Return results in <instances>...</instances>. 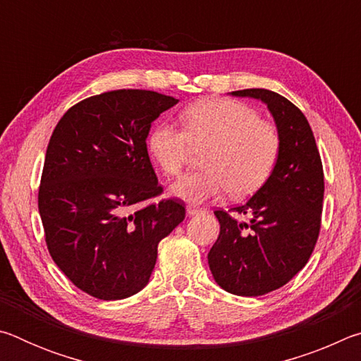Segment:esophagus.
I'll use <instances>...</instances> for the list:
<instances>
[{
    "label": "esophagus",
    "mask_w": 361,
    "mask_h": 361,
    "mask_svg": "<svg viewBox=\"0 0 361 361\" xmlns=\"http://www.w3.org/2000/svg\"><path fill=\"white\" fill-rule=\"evenodd\" d=\"M186 212H188V215H189V216H194V215H200V213H204L205 210H204V209H199V207L189 205L188 209H186Z\"/></svg>",
    "instance_id": "34e87169"
}]
</instances>
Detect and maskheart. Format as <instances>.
<instances>
[{
    "label": "heart",
    "instance_id": "1",
    "mask_svg": "<svg viewBox=\"0 0 361 361\" xmlns=\"http://www.w3.org/2000/svg\"><path fill=\"white\" fill-rule=\"evenodd\" d=\"M183 130L156 124L148 151L162 172L180 176L192 151H204V170L172 185V194L189 204H202L228 189L232 197H247L271 176L280 152V135L253 108L229 99L192 103L180 114Z\"/></svg>",
    "mask_w": 361,
    "mask_h": 361
}]
</instances>
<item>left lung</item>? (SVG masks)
I'll return each instance as SVG.
<instances>
[{
    "label": "left lung",
    "instance_id": "obj_1",
    "mask_svg": "<svg viewBox=\"0 0 361 361\" xmlns=\"http://www.w3.org/2000/svg\"><path fill=\"white\" fill-rule=\"evenodd\" d=\"M232 95L266 103L276 119L280 152L271 176L247 204L215 210L219 235L209 266L226 291L261 296L288 283L307 264L322 228L325 176L301 109L267 89H243ZM245 216L249 219L242 222Z\"/></svg>",
    "mask_w": 361,
    "mask_h": 361
}]
</instances>
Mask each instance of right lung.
<instances>
[{"label": "right lung", "mask_w": 361, "mask_h": 361, "mask_svg": "<svg viewBox=\"0 0 361 361\" xmlns=\"http://www.w3.org/2000/svg\"><path fill=\"white\" fill-rule=\"evenodd\" d=\"M176 103L152 90H109L73 105L49 140L38 191L46 245L71 283L97 299L142 290L159 242L186 216L180 199L146 204L164 191L146 137Z\"/></svg>", "instance_id": "right-lung-1"}]
</instances>
